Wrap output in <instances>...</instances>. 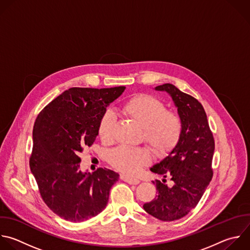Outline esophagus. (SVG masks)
<instances>
[{"label": "esophagus", "instance_id": "obj_1", "mask_svg": "<svg viewBox=\"0 0 250 250\" xmlns=\"http://www.w3.org/2000/svg\"><path fill=\"white\" fill-rule=\"evenodd\" d=\"M121 179H122L124 182H125V183H127V184H129V185H138V184L140 183V181H139L138 179L129 177V176L125 175V174L121 175Z\"/></svg>", "mask_w": 250, "mask_h": 250}]
</instances>
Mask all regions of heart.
Wrapping results in <instances>:
<instances>
[{"instance_id": "obj_1", "label": "heart", "mask_w": 250, "mask_h": 250, "mask_svg": "<svg viewBox=\"0 0 250 250\" xmlns=\"http://www.w3.org/2000/svg\"><path fill=\"white\" fill-rule=\"evenodd\" d=\"M122 112L143 127L146 142L157 154L169 152L181 138V117L175 112L167 111L166 105L153 96L136 95L122 106ZM113 127V115L107 111L99 123V136L104 142L112 139ZM109 160L116 169L126 174H134L149 162L150 152L144 147L121 146L110 153Z\"/></svg>"}]
</instances>
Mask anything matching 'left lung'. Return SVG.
<instances>
[{"instance_id":"1","label":"left lung","mask_w":250,"mask_h":250,"mask_svg":"<svg viewBox=\"0 0 250 250\" xmlns=\"http://www.w3.org/2000/svg\"><path fill=\"white\" fill-rule=\"evenodd\" d=\"M173 99L183 122L181 138L169 155L154 165L150 171L163 176L162 182H152L158 195L143 205V209L161 221H175L188 215L201 199L213 177L212 159L215 142L201 103L165 83L155 87ZM169 176L172 186L165 185Z\"/></svg>"}]
</instances>
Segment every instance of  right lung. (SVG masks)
I'll return each instance as SVG.
<instances>
[{
    "instance_id": "obj_1",
    "label": "right lung",
    "mask_w": 250,
    "mask_h": 250,
    "mask_svg": "<svg viewBox=\"0 0 250 250\" xmlns=\"http://www.w3.org/2000/svg\"><path fill=\"white\" fill-rule=\"evenodd\" d=\"M125 89L69 88L35 121L30 170L46 205L66 221L83 222L101 213L119 180L118 173L106 168L82 173L79 154L93 144L106 108Z\"/></svg>"
}]
</instances>
